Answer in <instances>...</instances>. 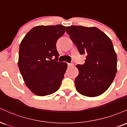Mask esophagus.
<instances>
[{"mask_svg": "<svg viewBox=\"0 0 127 127\" xmlns=\"http://www.w3.org/2000/svg\"><path fill=\"white\" fill-rule=\"evenodd\" d=\"M67 65H68V67H71L73 66V64L71 63H67Z\"/></svg>", "mask_w": 127, "mask_h": 127, "instance_id": "34e87169", "label": "esophagus"}]
</instances>
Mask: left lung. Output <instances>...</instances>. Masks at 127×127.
<instances>
[{"instance_id": "1", "label": "left lung", "mask_w": 127, "mask_h": 127, "mask_svg": "<svg viewBox=\"0 0 127 127\" xmlns=\"http://www.w3.org/2000/svg\"><path fill=\"white\" fill-rule=\"evenodd\" d=\"M66 32L80 54H86L83 65H77L79 74L74 80L77 92L88 97L105 92L117 72V56L111 39L96 27L71 25Z\"/></svg>"}]
</instances>
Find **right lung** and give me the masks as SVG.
Returning <instances> with one entry per match:
<instances>
[{"instance_id": "add662e5", "label": "right lung", "mask_w": 127, "mask_h": 127, "mask_svg": "<svg viewBox=\"0 0 127 127\" xmlns=\"http://www.w3.org/2000/svg\"><path fill=\"white\" fill-rule=\"evenodd\" d=\"M65 31L62 25L36 26L20 44L19 71L26 86L36 95H48L60 87L67 64L57 62L56 42Z\"/></svg>"}]
</instances>
